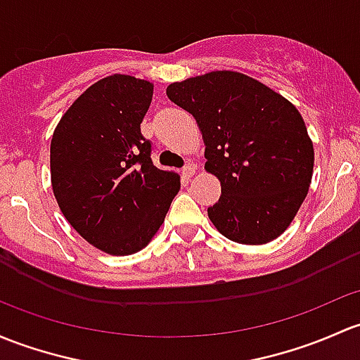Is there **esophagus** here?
I'll return each instance as SVG.
<instances>
[{
	"label": "esophagus",
	"instance_id": "1",
	"mask_svg": "<svg viewBox=\"0 0 360 360\" xmlns=\"http://www.w3.org/2000/svg\"><path fill=\"white\" fill-rule=\"evenodd\" d=\"M193 174H195V167H193V165H184L183 167V176L186 177V179H190V177H193Z\"/></svg>",
	"mask_w": 360,
	"mask_h": 360
}]
</instances>
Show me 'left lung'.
Here are the masks:
<instances>
[{
  "label": "left lung",
  "mask_w": 360,
  "mask_h": 360,
  "mask_svg": "<svg viewBox=\"0 0 360 360\" xmlns=\"http://www.w3.org/2000/svg\"><path fill=\"white\" fill-rule=\"evenodd\" d=\"M167 96L195 117L205 170L221 181L209 219L243 245L281 236L307 196L314 146L293 103L257 79L215 70L172 82Z\"/></svg>",
  "instance_id": "obj_1"
}]
</instances>
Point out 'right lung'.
<instances>
[{
    "instance_id": "obj_1",
    "label": "right lung",
    "mask_w": 360,
    "mask_h": 360,
    "mask_svg": "<svg viewBox=\"0 0 360 360\" xmlns=\"http://www.w3.org/2000/svg\"><path fill=\"white\" fill-rule=\"evenodd\" d=\"M153 84L113 74L89 86L55 127L51 188L60 210L88 243L110 255H131L164 222L179 176L151 162L141 122Z\"/></svg>"
}]
</instances>
